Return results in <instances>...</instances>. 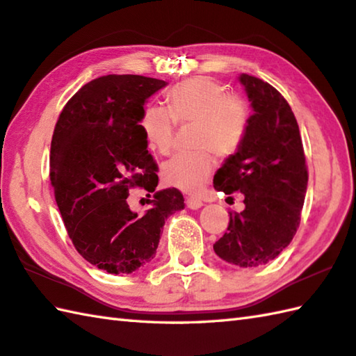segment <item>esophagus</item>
Returning <instances> with one entry per match:
<instances>
[{
    "instance_id": "34e87169",
    "label": "esophagus",
    "mask_w": 356,
    "mask_h": 356,
    "mask_svg": "<svg viewBox=\"0 0 356 356\" xmlns=\"http://www.w3.org/2000/svg\"><path fill=\"white\" fill-rule=\"evenodd\" d=\"M202 205H204V202H202L200 199L197 197H186V207L191 208V210H197V208H200Z\"/></svg>"
}]
</instances>
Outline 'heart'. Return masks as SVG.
I'll list each match as a JSON object with an SVG mask.
<instances>
[{
	"label": "heart",
	"instance_id": "heart-1",
	"mask_svg": "<svg viewBox=\"0 0 356 356\" xmlns=\"http://www.w3.org/2000/svg\"><path fill=\"white\" fill-rule=\"evenodd\" d=\"M168 109L146 104L140 129L146 142L160 154L172 148L176 124H193L194 151L180 152L162 168L165 184L186 193H196L214 170L211 152L229 157L239 149L250 123L248 103L238 94H228L224 85L210 76H194L171 88L165 95Z\"/></svg>",
	"mask_w": 356,
	"mask_h": 356
}]
</instances>
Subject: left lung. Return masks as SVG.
Wrapping results in <instances>:
<instances>
[{"instance_id": "obj_1", "label": "left lung", "mask_w": 356, "mask_h": 356, "mask_svg": "<svg viewBox=\"0 0 356 356\" xmlns=\"http://www.w3.org/2000/svg\"><path fill=\"white\" fill-rule=\"evenodd\" d=\"M252 102L247 134L239 149L216 172L218 191L243 194V211H229L216 254L233 266L253 268L273 261L296 234L307 191L301 134L290 104L280 90L242 74Z\"/></svg>"}]
</instances>
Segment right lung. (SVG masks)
I'll return each instance as SVG.
<instances>
[{
    "mask_svg": "<svg viewBox=\"0 0 356 356\" xmlns=\"http://www.w3.org/2000/svg\"><path fill=\"white\" fill-rule=\"evenodd\" d=\"M163 80L104 75L69 99L51 143V184L74 247L111 275L132 273L156 256L165 219L184 210L177 188L156 191L157 163L140 129L143 104ZM131 187L153 194L145 215L127 205Z\"/></svg>",
    "mask_w": 356,
    "mask_h": 356,
    "instance_id": "right-lung-1",
    "label": "right lung"
}]
</instances>
